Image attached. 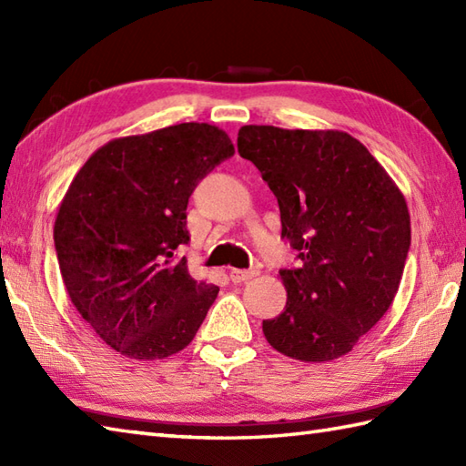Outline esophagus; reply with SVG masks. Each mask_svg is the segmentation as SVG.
I'll use <instances>...</instances> for the list:
<instances>
[{"label": "esophagus", "mask_w": 466, "mask_h": 466, "mask_svg": "<svg viewBox=\"0 0 466 466\" xmlns=\"http://www.w3.org/2000/svg\"><path fill=\"white\" fill-rule=\"evenodd\" d=\"M254 276H258V268H250V270H238V268H232L230 270V279L232 282H246L254 279Z\"/></svg>", "instance_id": "34e87169"}]
</instances>
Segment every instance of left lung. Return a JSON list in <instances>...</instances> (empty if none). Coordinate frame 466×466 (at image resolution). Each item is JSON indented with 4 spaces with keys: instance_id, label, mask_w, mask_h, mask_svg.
Masks as SVG:
<instances>
[{
    "instance_id": "8db88e82",
    "label": "left lung",
    "mask_w": 466,
    "mask_h": 466,
    "mask_svg": "<svg viewBox=\"0 0 466 466\" xmlns=\"http://www.w3.org/2000/svg\"><path fill=\"white\" fill-rule=\"evenodd\" d=\"M238 152L279 200L282 238L300 260L280 270L286 306L262 322L266 340L302 362L340 359L399 292L410 248L407 200L340 130L242 126Z\"/></svg>"
}]
</instances>
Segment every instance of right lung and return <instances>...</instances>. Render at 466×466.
<instances>
[{
	"label": "right lung",
	"mask_w": 466,
	"mask_h": 466,
	"mask_svg": "<svg viewBox=\"0 0 466 466\" xmlns=\"http://www.w3.org/2000/svg\"><path fill=\"white\" fill-rule=\"evenodd\" d=\"M234 154L224 130L176 124L116 137L69 184L54 224L69 300L100 339L134 360L192 342L218 286L194 280L177 246L190 242L187 198Z\"/></svg>",
	"instance_id": "add662e5"
}]
</instances>
